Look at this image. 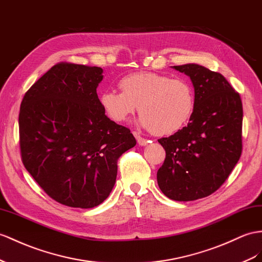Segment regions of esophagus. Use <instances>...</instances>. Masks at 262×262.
Returning a JSON list of instances; mask_svg holds the SVG:
<instances>
[{
    "label": "esophagus",
    "mask_w": 262,
    "mask_h": 262,
    "mask_svg": "<svg viewBox=\"0 0 262 262\" xmlns=\"http://www.w3.org/2000/svg\"><path fill=\"white\" fill-rule=\"evenodd\" d=\"M134 135H135V137H136V139H137V143H138V145H140V146H145V145H147V144L149 143L148 139H146V138L140 136L137 132H134Z\"/></svg>",
    "instance_id": "34e87169"
}]
</instances>
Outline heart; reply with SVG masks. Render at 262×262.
<instances>
[{
	"label": "heart",
	"instance_id": "1",
	"mask_svg": "<svg viewBox=\"0 0 262 262\" xmlns=\"http://www.w3.org/2000/svg\"><path fill=\"white\" fill-rule=\"evenodd\" d=\"M119 89L99 96L105 115L123 123L139 105L140 123L156 135L177 133L189 122L195 111V90L189 80L171 78L154 72H134L123 76Z\"/></svg>",
	"mask_w": 262,
	"mask_h": 262
}]
</instances>
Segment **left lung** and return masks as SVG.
Masks as SVG:
<instances>
[{
	"label": "left lung",
	"mask_w": 262,
	"mask_h": 262,
	"mask_svg": "<svg viewBox=\"0 0 262 262\" xmlns=\"http://www.w3.org/2000/svg\"><path fill=\"white\" fill-rule=\"evenodd\" d=\"M195 87L196 105L187 126L158 139L166 158L157 183L172 200L211 195L229 177L243 151V103L239 93L218 72L197 64L173 66Z\"/></svg>",
	"instance_id": "8db88e82"
}]
</instances>
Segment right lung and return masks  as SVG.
Segmentation results:
<instances>
[{
  "label": "right lung",
  "instance_id": "1",
  "mask_svg": "<svg viewBox=\"0 0 262 262\" xmlns=\"http://www.w3.org/2000/svg\"><path fill=\"white\" fill-rule=\"evenodd\" d=\"M103 70L55 64L25 93L18 115L23 165L57 203L93 208L108 197L117 160L136 145L130 130L113 122L96 89Z\"/></svg>",
  "mask_w": 262,
  "mask_h": 262
}]
</instances>
